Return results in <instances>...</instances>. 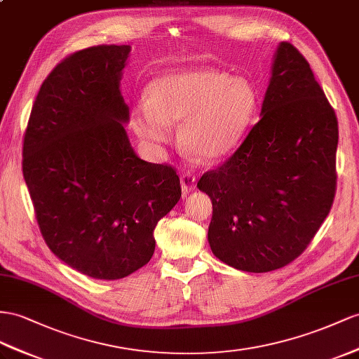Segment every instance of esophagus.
<instances>
[{
	"instance_id": "esophagus-1",
	"label": "esophagus",
	"mask_w": 359,
	"mask_h": 359,
	"mask_svg": "<svg viewBox=\"0 0 359 359\" xmlns=\"http://www.w3.org/2000/svg\"><path fill=\"white\" fill-rule=\"evenodd\" d=\"M196 183H197V180H196V176L192 172H182V176H180V185H182V192H183V196H187V194H189L191 191H194L196 189Z\"/></svg>"
}]
</instances>
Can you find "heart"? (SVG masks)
<instances>
[{
	"mask_svg": "<svg viewBox=\"0 0 359 359\" xmlns=\"http://www.w3.org/2000/svg\"><path fill=\"white\" fill-rule=\"evenodd\" d=\"M147 95L149 101L132 112L135 133L163 142L170 136L168 124L180 123V145L205 162L223 159L236 149L258 103L247 80L200 67L163 72L151 81Z\"/></svg>",
	"mask_w": 359,
	"mask_h": 359,
	"instance_id": "heart-1",
	"label": "heart"
}]
</instances>
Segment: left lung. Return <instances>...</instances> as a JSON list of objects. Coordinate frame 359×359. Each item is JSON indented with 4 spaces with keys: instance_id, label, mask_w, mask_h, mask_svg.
<instances>
[{
    "instance_id": "1",
    "label": "left lung",
    "mask_w": 359,
    "mask_h": 359,
    "mask_svg": "<svg viewBox=\"0 0 359 359\" xmlns=\"http://www.w3.org/2000/svg\"><path fill=\"white\" fill-rule=\"evenodd\" d=\"M337 145L335 110L306 59L280 42L261 119L197 183L212 200L208 241L217 258L267 273L300 256L334 203Z\"/></svg>"
}]
</instances>
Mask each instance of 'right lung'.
I'll return each mask as SVG.
<instances>
[{"label": "right lung", "instance_id": "1", "mask_svg": "<svg viewBox=\"0 0 359 359\" xmlns=\"http://www.w3.org/2000/svg\"><path fill=\"white\" fill-rule=\"evenodd\" d=\"M130 45L71 54L43 80L24 136L22 172L41 233L71 269L123 279L151 259L154 227L176 206L170 165L136 156L119 90Z\"/></svg>", "mask_w": 359, "mask_h": 359}]
</instances>
